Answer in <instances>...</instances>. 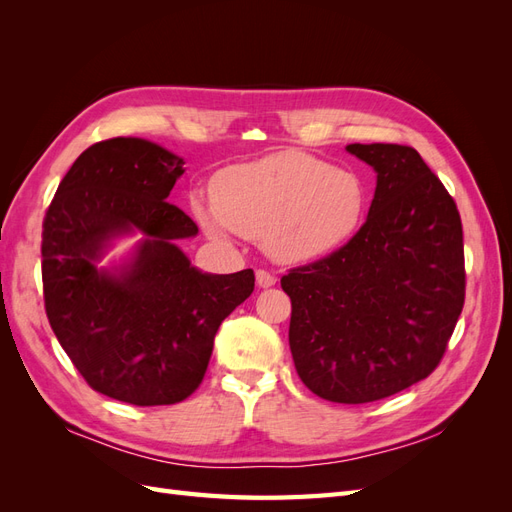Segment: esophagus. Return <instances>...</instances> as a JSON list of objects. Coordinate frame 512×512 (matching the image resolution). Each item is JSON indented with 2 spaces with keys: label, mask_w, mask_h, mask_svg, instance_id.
<instances>
[{
  "label": "esophagus",
  "mask_w": 512,
  "mask_h": 512,
  "mask_svg": "<svg viewBox=\"0 0 512 512\" xmlns=\"http://www.w3.org/2000/svg\"><path fill=\"white\" fill-rule=\"evenodd\" d=\"M275 275H271L269 271H265V269H258L256 271V284H258V288H271V286H275Z\"/></svg>",
  "instance_id": "34e87169"
}]
</instances>
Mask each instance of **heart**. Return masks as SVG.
Wrapping results in <instances>:
<instances>
[{
  "mask_svg": "<svg viewBox=\"0 0 512 512\" xmlns=\"http://www.w3.org/2000/svg\"><path fill=\"white\" fill-rule=\"evenodd\" d=\"M190 209L215 241L262 239L284 265H307L344 247L359 230L367 190L350 170L299 151H282L230 166L213 179L211 203L194 196Z\"/></svg>",
  "mask_w": 512,
  "mask_h": 512,
  "instance_id": "1",
  "label": "heart"
}]
</instances>
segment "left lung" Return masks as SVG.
<instances>
[{"mask_svg":"<svg viewBox=\"0 0 512 512\" xmlns=\"http://www.w3.org/2000/svg\"><path fill=\"white\" fill-rule=\"evenodd\" d=\"M376 170L359 232L337 252L292 269L288 342L309 391L335 404L391 397L438 367L466 297L455 200L406 145L354 143Z\"/></svg>","mask_w":512,"mask_h":512,"instance_id":"obj_1","label":"left lung"}]
</instances>
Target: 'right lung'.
Instances as JSON below:
<instances>
[{
    "label": "right lung",
    "mask_w": 512,
    "mask_h": 512,
    "mask_svg": "<svg viewBox=\"0 0 512 512\" xmlns=\"http://www.w3.org/2000/svg\"><path fill=\"white\" fill-rule=\"evenodd\" d=\"M183 158L145 138L85 149L61 179L42 224V284L51 329L91 389L134 406L190 397L213 339L254 290V271L196 269L179 247L198 226L166 203ZM144 235L121 263L112 243Z\"/></svg>",
    "instance_id": "1"
}]
</instances>
